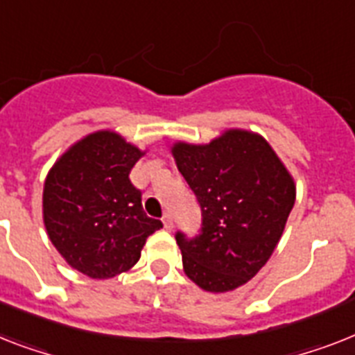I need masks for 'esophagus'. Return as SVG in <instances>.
I'll return each mask as SVG.
<instances>
[{
  "instance_id": "34e87169",
  "label": "esophagus",
  "mask_w": 355,
  "mask_h": 355,
  "mask_svg": "<svg viewBox=\"0 0 355 355\" xmlns=\"http://www.w3.org/2000/svg\"><path fill=\"white\" fill-rule=\"evenodd\" d=\"M162 220H164V226H166V230H171L173 227V215L171 213H164V217H162Z\"/></svg>"
}]
</instances>
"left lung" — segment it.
I'll list each match as a JSON object with an SVG mask.
<instances>
[{
  "label": "left lung",
  "mask_w": 355,
  "mask_h": 355,
  "mask_svg": "<svg viewBox=\"0 0 355 355\" xmlns=\"http://www.w3.org/2000/svg\"><path fill=\"white\" fill-rule=\"evenodd\" d=\"M173 155L202 213L198 235L175 233L184 272L207 292L243 286L281 239L295 202L290 173L248 131H227L207 146L177 144Z\"/></svg>",
  "instance_id": "left-lung-1"
}]
</instances>
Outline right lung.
Wrapping results in <instances>:
<instances>
[{
  "label": "right lung",
  "instance_id": "right-lung-1",
  "mask_svg": "<svg viewBox=\"0 0 355 355\" xmlns=\"http://www.w3.org/2000/svg\"><path fill=\"white\" fill-rule=\"evenodd\" d=\"M142 153L111 131H98L69 149L49 173L43 220L63 259L93 279L135 266L151 233L142 191L129 178Z\"/></svg>",
  "mask_w": 355,
  "mask_h": 355
}]
</instances>
